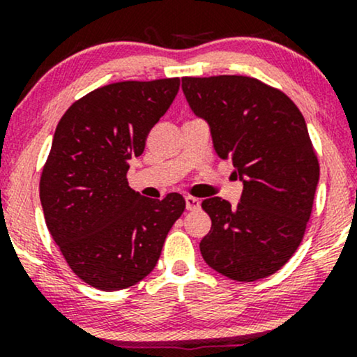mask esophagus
Instances as JSON below:
<instances>
[{"label":"esophagus","mask_w":357,"mask_h":357,"mask_svg":"<svg viewBox=\"0 0 357 357\" xmlns=\"http://www.w3.org/2000/svg\"><path fill=\"white\" fill-rule=\"evenodd\" d=\"M202 206V202L198 198H192V196H186V210L188 211H196Z\"/></svg>","instance_id":"1"}]
</instances>
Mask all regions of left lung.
Returning a JSON list of instances; mask_svg holds the SVG:
<instances>
[{
  "instance_id": "left-lung-1",
  "label": "left lung",
  "mask_w": 357,
  "mask_h": 357,
  "mask_svg": "<svg viewBox=\"0 0 357 357\" xmlns=\"http://www.w3.org/2000/svg\"><path fill=\"white\" fill-rule=\"evenodd\" d=\"M192 112L210 126L213 147L243 181L240 203H202L211 230L199 243L211 268L238 282L280 270L304 238L319 161L304 116L280 90L243 75L183 77Z\"/></svg>"
}]
</instances>
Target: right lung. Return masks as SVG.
<instances>
[{
  "label": "right lung",
  "mask_w": 357,
  "mask_h": 357,
  "mask_svg": "<svg viewBox=\"0 0 357 357\" xmlns=\"http://www.w3.org/2000/svg\"><path fill=\"white\" fill-rule=\"evenodd\" d=\"M179 79L117 82L68 107L40 179L50 235L85 284L114 292L153 272L184 198L149 199L127 183L129 159L173 104Z\"/></svg>",
  "instance_id": "obj_1"
}]
</instances>
